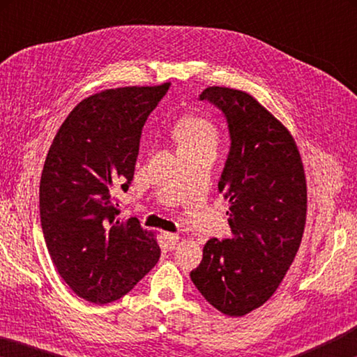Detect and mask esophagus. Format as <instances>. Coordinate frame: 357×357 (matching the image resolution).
<instances>
[{
    "instance_id": "1",
    "label": "esophagus",
    "mask_w": 357,
    "mask_h": 357,
    "mask_svg": "<svg viewBox=\"0 0 357 357\" xmlns=\"http://www.w3.org/2000/svg\"><path fill=\"white\" fill-rule=\"evenodd\" d=\"M179 236L176 233H165L164 234V247L167 250H173L176 247Z\"/></svg>"
}]
</instances>
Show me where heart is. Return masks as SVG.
I'll return each mask as SVG.
<instances>
[{
	"label": "heart",
	"mask_w": 357,
	"mask_h": 357,
	"mask_svg": "<svg viewBox=\"0 0 357 357\" xmlns=\"http://www.w3.org/2000/svg\"><path fill=\"white\" fill-rule=\"evenodd\" d=\"M174 140L178 149H197L204 146L215 148L217 129L211 121L204 118H184L174 128Z\"/></svg>",
	"instance_id": "b5f03b06"
}]
</instances>
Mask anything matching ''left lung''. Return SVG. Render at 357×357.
Masks as SVG:
<instances>
[{"label":"left lung","instance_id":"left-lung-1","mask_svg":"<svg viewBox=\"0 0 357 357\" xmlns=\"http://www.w3.org/2000/svg\"><path fill=\"white\" fill-rule=\"evenodd\" d=\"M227 119L229 151L219 179L231 239H209L190 273L217 310L243 317L279 288L299 249L307 189L289 132L250 94L211 86L200 94Z\"/></svg>","mask_w":357,"mask_h":357}]
</instances>
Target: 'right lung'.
I'll return each mask as SVG.
<instances>
[{"label":"right lung","instance_id":"add662e5","mask_svg":"<svg viewBox=\"0 0 357 357\" xmlns=\"http://www.w3.org/2000/svg\"><path fill=\"white\" fill-rule=\"evenodd\" d=\"M168 88L107 89L82 100L47 154L42 231L59 275L84 301L123 298L159 261V245L137 217L121 220L114 193L129 190L143 126Z\"/></svg>","mask_w":357,"mask_h":357}]
</instances>
